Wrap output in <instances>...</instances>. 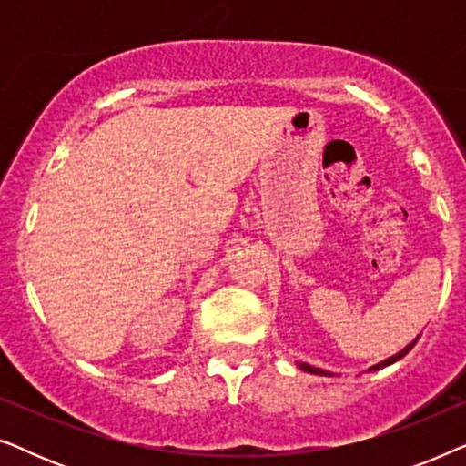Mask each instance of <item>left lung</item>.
<instances>
[{
	"label": "left lung",
	"instance_id": "1",
	"mask_svg": "<svg viewBox=\"0 0 466 466\" xmlns=\"http://www.w3.org/2000/svg\"><path fill=\"white\" fill-rule=\"evenodd\" d=\"M420 339V337H416V339H413L410 346H405L403 350H400L399 354H394V356H390V359H386V360H381V362H378V365H373L371 369H369V371H378V369H381V367H388V365H392V362H397V360H400L403 359V356L410 352V350L416 346V341ZM299 367L303 369V371H308V373H316V375H330L329 371H324V369H318V367H311V365H308V362H299Z\"/></svg>",
	"mask_w": 466,
	"mask_h": 466
}]
</instances>
